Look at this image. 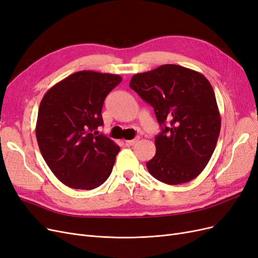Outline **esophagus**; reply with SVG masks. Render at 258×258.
Returning a JSON list of instances; mask_svg holds the SVG:
<instances>
[{
    "label": "esophagus",
    "instance_id": "obj_1",
    "mask_svg": "<svg viewBox=\"0 0 258 258\" xmlns=\"http://www.w3.org/2000/svg\"><path fill=\"white\" fill-rule=\"evenodd\" d=\"M139 140H140V138L137 137V138L134 139V140H129V141H126V144H127V145H135L136 143H138Z\"/></svg>",
    "mask_w": 258,
    "mask_h": 258
}]
</instances>
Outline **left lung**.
Instances as JSON below:
<instances>
[{"label":"left lung","mask_w":258,"mask_h":258,"mask_svg":"<svg viewBox=\"0 0 258 258\" xmlns=\"http://www.w3.org/2000/svg\"><path fill=\"white\" fill-rule=\"evenodd\" d=\"M130 88L150 103L162 131L156 154L146 162L155 178L169 185L187 183L206 168L221 131L214 90L205 75L163 64L132 76Z\"/></svg>","instance_id":"left-lung-1"}]
</instances>
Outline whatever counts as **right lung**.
Segmentation results:
<instances>
[{
    "instance_id": "right-lung-1",
    "label": "right lung",
    "mask_w": 258,
    "mask_h": 258,
    "mask_svg": "<svg viewBox=\"0 0 258 258\" xmlns=\"http://www.w3.org/2000/svg\"><path fill=\"white\" fill-rule=\"evenodd\" d=\"M122 81L119 75L80 71L45 93L36 121L41 154L60 182L90 190L110 176L119 152L113 140L98 135L104 99Z\"/></svg>"
}]
</instances>
